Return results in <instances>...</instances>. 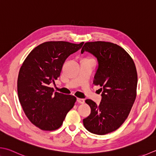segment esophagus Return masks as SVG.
<instances>
[{"label": "esophagus", "instance_id": "34e87169", "mask_svg": "<svg viewBox=\"0 0 156 156\" xmlns=\"http://www.w3.org/2000/svg\"><path fill=\"white\" fill-rule=\"evenodd\" d=\"M77 101L79 103H81V104H83L84 103V99H80V98H77Z\"/></svg>", "mask_w": 156, "mask_h": 156}]
</instances>
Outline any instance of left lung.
Returning a JSON list of instances; mask_svg holds the SVG:
<instances>
[{"label":"left lung","instance_id":"obj_1","mask_svg":"<svg viewBox=\"0 0 156 156\" xmlns=\"http://www.w3.org/2000/svg\"><path fill=\"white\" fill-rule=\"evenodd\" d=\"M88 51L98 61L93 84L100 86L102 99L99 105L85 101L91 109L83 120L87 130L103 135L117 130L129 116L136 96L137 72L132 57L120 46L112 42H86L81 53Z\"/></svg>","mask_w":156,"mask_h":156}]
</instances>
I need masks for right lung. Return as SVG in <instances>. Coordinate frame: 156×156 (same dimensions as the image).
<instances>
[{"label":"right lung","instance_id":"right-lung-1","mask_svg":"<svg viewBox=\"0 0 156 156\" xmlns=\"http://www.w3.org/2000/svg\"><path fill=\"white\" fill-rule=\"evenodd\" d=\"M83 44L43 42L30 52L21 66L17 78L20 102L27 118L40 129H58L74 107L76 97L54 93L49 85L59 77L67 58Z\"/></svg>","mask_w":156,"mask_h":156}]
</instances>
